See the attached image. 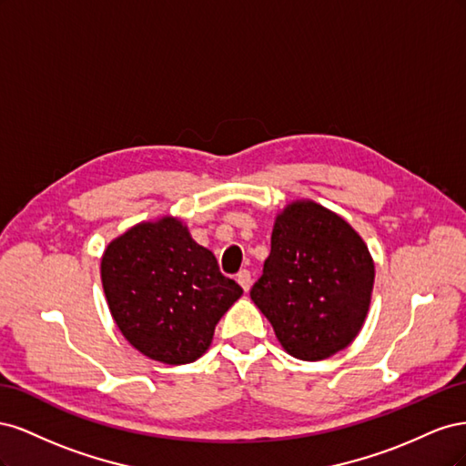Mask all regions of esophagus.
<instances>
[{"label":"esophagus","mask_w":466,"mask_h":466,"mask_svg":"<svg viewBox=\"0 0 466 466\" xmlns=\"http://www.w3.org/2000/svg\"><path fill=\"white\" fill-rule=\"evenodd\" d=\"M237 281H238V286H241L245 291H248L250 286H252V276H250L248 270H241V272L237 274Z\"/></svg>","instance_id":"1"}]
</instances>
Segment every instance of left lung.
Listing matches in <instances>:
<instances>
[{
    "label": "left lung",
    "instance_id": "obj_1",
    "mask_svg": "<svg viewBox=\"0 0 466 466\" xmlns=\"http://www.w3.org/2000/svg\"><path fill=\"white\" fill-rule=\"evenodd\" d=\"M375 262L334 211L295 200L279 211L250 299L289 356L320 361L354 342L370 311Z\"/></svg>",
    "mask_w": 466,
    "mask_h": 466
}]
</instances>
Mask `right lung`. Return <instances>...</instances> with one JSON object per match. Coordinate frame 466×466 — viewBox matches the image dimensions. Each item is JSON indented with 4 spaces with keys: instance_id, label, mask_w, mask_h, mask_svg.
Returning a JSON list of instances; mask_svg holds the SVG:
<instances>
[{
    "instance_id": "right-lung-1",
    "label": "right lung",
    "mask_w": 466,
    "mask_h": 466,
    "mask_svg": "<svg viewBox=\"0 0 466 466\" xmlns=\"http://www.w3.org/2000/svg\"><path fill=\"white\" fill-rule=\"evenodd\" d=\"M105 298L122 336L167 365L206 354L225 311L243 289L219 272L214 252L173 216L134 225L101 258Z\"/></svg>"
}]
</instances>
